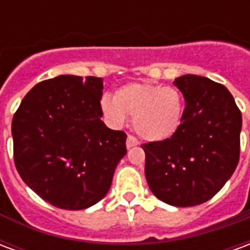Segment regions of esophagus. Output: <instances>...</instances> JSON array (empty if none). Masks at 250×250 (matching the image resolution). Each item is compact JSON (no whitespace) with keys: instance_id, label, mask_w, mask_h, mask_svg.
<instances>
[{"instance_id":"esophagus-1","label":"esophagus","mask_w":250,"mask_h":250,"mask_svg":"<svg viewBox=\"0 0 250 250\" xmlns=\"http://www.w3.org/2000/svg\"><path fill=\"white\" fill-rule=\"evenodd\" d=\"M139 145V142H138V139H136L135 136L132 135H128L127 136V141H125V146H127V148H131V147H135Z\"/></svg>"}]
</instances>
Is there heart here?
Segmentation results:
<instances>
[{"label":"heart","instance_id":"heart-1","mask_svg":"<svg viewBox=\"0 0 250 250\" xmlns=\"http://www.w3.org/2000/svg\"><path fill=\"white\" fill-rule=\"evenodd\" d=\"M105 119L115 127L132 116L138 135L150 142L166 141L179 130L185 112V99L178 88L151 83H130L120 87L114 99L100 102Z\"/></svg>","mask_w":250,"mask_h":250}]
</instances>
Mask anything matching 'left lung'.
<instances>
[{
  "label": "left lung",
  "mask_w": 250,
  "mask_h": 250,
  "mask_svg": "<svg viewBox=\"0 0 250 250\" xmlns=\"http://www.w3.org/2000/svg\"><path fill=\"white\" fill-rule=\"evenodd\" d=\"M186 102L184 120L171 138L142 145L147 184L173 206L204 204L220 191L240 159L241 111L220 83L197 75L177 77Z\"/></svg>",
  "instance_id": "obj_1"
}]
</instances>
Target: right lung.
<instances>
[{
  "label": "right lung",
  "mask_w": 250,
  "mask_h": 250,
  "mask_svg": "<svg viewBox=\"0 0 250 250\" xmlns=\"http://www.w3.org/2000/svg\"><path fill=\"white\" fill-rule=\"evenodd\" d=\"M100 77L62 75L36 84L12 120L17 171L56 208L82 210L108 193L125 157L123 131L102 122Z\"/></svg>",
  "instance_id": "add662e5"
}]
</instances>
